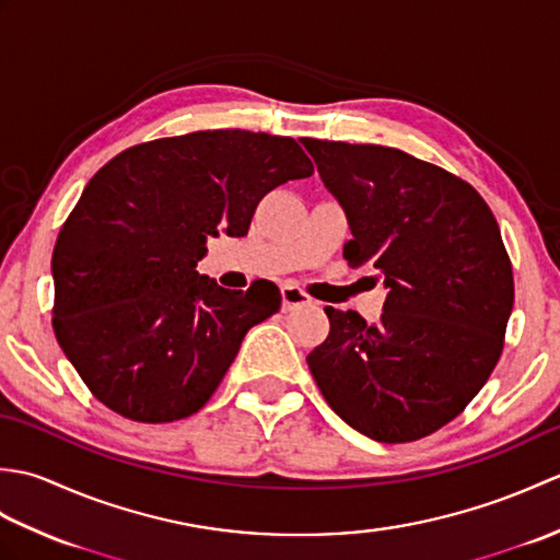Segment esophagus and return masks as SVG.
I'll use <instances>...</instances> for the list:
<instances>
[{"mask_svg":"<svg viewBox=\"0 0 560 560\" xmlns=\"http://www.w3.org/2000/svg\"><path fill=\"white\" fill-rule=\"evenodd\" d=\"M283 311H295L301 305H311V295H305L299 287H283L281 289Z\"/></svg>","mask_w":560,"mask_h":560,"instance_id":"esophagus-1","label":"esophagus"}]
</instances>
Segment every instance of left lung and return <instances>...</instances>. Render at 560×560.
Returning <instances> with one entry per match:
<instances>
[{"mask_svg": "<svg viewBox=\"0 0 560 560\" xmlns=\"http://www.w3.org/2000/svg\"><path fill=\"white\" fill-rule=\"evenodd\" d=\"M339 207L343 257L383 279L375 325L325 307L307 355L327 404L377 443L431 435L467 407L503 351L515 283L493 211L469 183L399 149L301 139Z\"/></svg>", "mask_w": 560, "mask_h": 560, "instance_id": "left-lung-1", "label": "left lung"}]
</instances>
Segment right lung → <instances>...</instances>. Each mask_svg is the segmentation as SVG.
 Segmentation results:
<instances>
[{"instance_id":"right-lung-1","label":"right lung","mask_w":560,"mask_h":560,"mask_svg":"<svg viewBox=\"0 0 560 560\" xmlns=\"http://www.w3.org/2000/svg\"><path fill=\"white\" fill-rule=\"evenodd\" d=\"M311 175L291 137L207 129L127 149L91 177L55 243L52 327L98 401L141 423L205 407L281 295L221 289L197 261L209 237L247 235L273 187Z\"/></svg>"}]
</instances>
